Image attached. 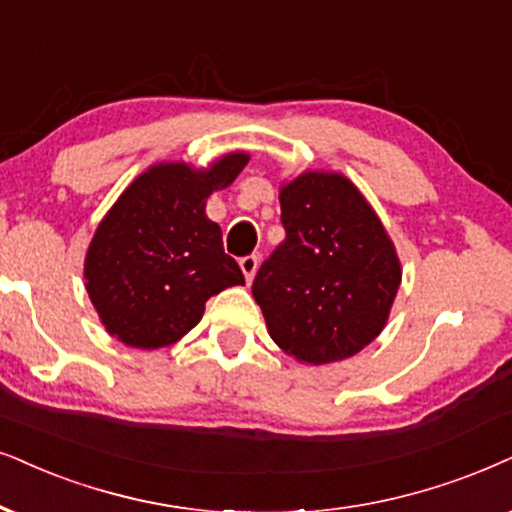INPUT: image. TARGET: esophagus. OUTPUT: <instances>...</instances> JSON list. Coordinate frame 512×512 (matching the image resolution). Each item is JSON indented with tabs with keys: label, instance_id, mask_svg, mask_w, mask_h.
I'll return each mask as SVG.
<instances>
[{
	"label": "esophagus",
	"instance_id": "esophagus-1",
	"mask_svg": "<svg viewBox=\"0 0 512 512\" xmlns=\"http://www.w3.org/2000/svg\"><path fill=\"white\" fill-rule=\"evenodd\" d=\"M257 267H260V257H257V255H245V257H241V271H243L245 281H248V283L252 281V278H255Z\"/></svg>",
	"mask_w": 512,
	"mask_h": 512
}]
</instances>
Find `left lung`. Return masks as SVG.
I'll return each mask as SVG.
<instances>
[{
	"instance_id": "8db88e82",
	"label": "left lung",
	"mask_w": 512,
	"mask_h": 512,
	"mask_svg": "<svg viewBox=\"0 0 512 512\" xmlns=\"http://www.w3.org/2000/svg\"><path fill=\"white\" fill-rule=\"evenodd\" d=\"M286 241L252 281L271 340L304 364H331L378 338L401 283L383 222L347 177L302 172L281 189Z\"/></svg>"
}]
</instances>
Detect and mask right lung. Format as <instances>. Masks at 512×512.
Returning a JSON list of instances; mask_svg holds the SVG:
<instances>
[{"label":"right lung","mask_w":512,"mask_h":512,"mask_svg":"<svg viewBox=\"0 0 512 512\" xmlns=\"http://www.w3.org/2000/svg\"><path fill=\"white\" fill-rule=\"evenodd\" d=\"M248 160V153H229L208 170L153 165L108 210L89 243L84 281L113 338L139 349L167 347L196 326L212 295L243 286L205 200L234 184Z\"/></svg>","instance_id":"obj_1"}]
</instances>
